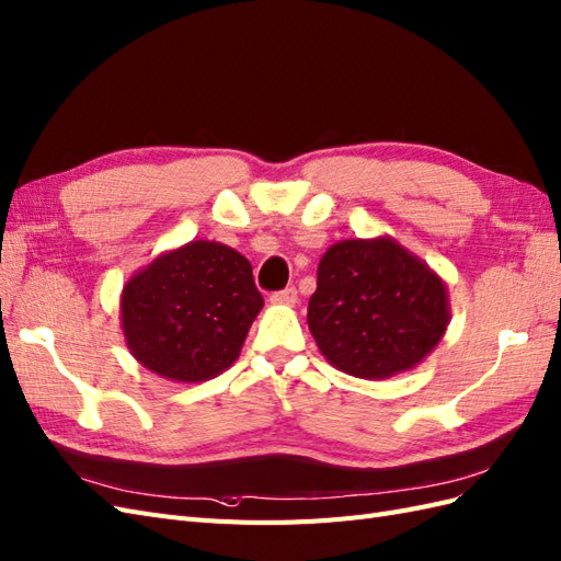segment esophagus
I'll use <instances>...</instances> for the list:
<instances>
[{
	"mask_svg": "<svg viewBox=\"0 0 561 561\" xmlns=\"http://www.w3.org/2000/svg\"><path fill=\"white\" fill-rule=\"evenodd\" d=\"M270 300H272V302H277V306H296L298 294H296L294 286H289V289L272 294V296H270Z\"/></svg>",
	"mask_w": 561,
	"mask_h": 561,
	"instance_id": "34e87169",
	"label": "esophagus"
}]
</instances>
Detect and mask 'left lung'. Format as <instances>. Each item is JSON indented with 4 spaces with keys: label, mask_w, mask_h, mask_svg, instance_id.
<instances>
[{
    "label": "left lung",
    "mask_w": 561,
    "mask_h": 561,
    "mask_svg": "<svg viewBox=\"0 0 561 561\" xmlns=\"http://www.w3.org/2000/svg\"><path fill=\"white\" fill-rule=\"evenodd\" d=\"M451 322L444 279L390 234L343 239L317 265L308 327L335 369L366 380L419 366Z\"/></svg>",
    "instance_id": "1"
}]
</instances>
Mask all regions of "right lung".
I'll use <instances>...</instances> for the list:
<instances>
[{
  "label": "right lung",
  "mask_w": 561,
  "mask_h": 561,
  "mask_svg": "<svg viewBox=\"0 0 561 561\" xmlns=\"http://www.w3.org/2000/svg\"><path fill=\"white\" fill-rule=\"evenodd\" d=\"M261 310L251 263L209 239L154 255L119 296L134 359L175 382L209 380L232 366Z\"/></svg>",
  "instance_id": "1"
}]
</instances>
